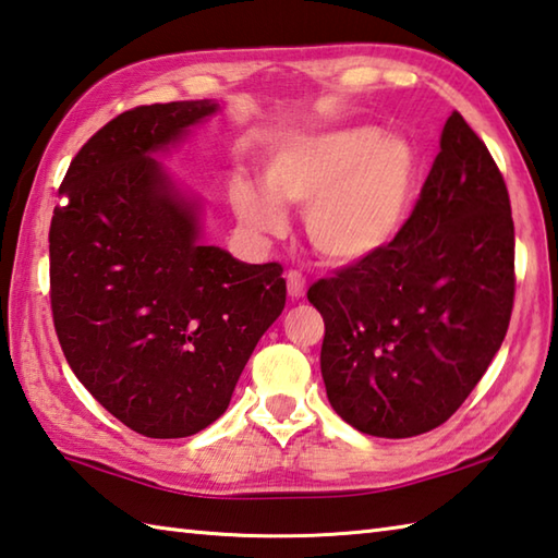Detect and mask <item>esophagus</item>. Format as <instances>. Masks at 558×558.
I'll list each match as a JSON object with an SVG mask.
<instances>
[{
    "label": "esophagus",
    "mask_w": 558,
    "mask_h": 558,
    "mask_svg": "<svg viewBox=\"0 0 558 558\" xmlns=\"http://www.w3.org/2000/svg\"><path fill=\"white\" fill-rule=\"evenodd\" d=\"M287 289H289L291 299H303L306 296V277H303L299 269H289L287 271Z\"/></svg>",
    "instance_id": "1"
}]
</instances>
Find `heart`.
<instances>
[{
	"label": "heart",
	"mask_w": 558,
	"mask_h": 558,
	"mask_svg": "<svg viewBox=\"0 0 558 558\" xmlns=\"http://www.w3.org/2000/svg\"><path fill=\"white\" fill-rule=\"evenodd\" d=\"M265 182L230 184L240 223L252 233H287V208H308L313 247L332 262H356L391 243L413 204L417 155L403 138L369 125L289 138L269 153Z\"/></svg>",
	"instance_id": "obj_1"
}]
</instances>
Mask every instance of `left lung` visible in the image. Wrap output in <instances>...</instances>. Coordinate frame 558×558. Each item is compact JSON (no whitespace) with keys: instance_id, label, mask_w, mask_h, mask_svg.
Here are the masks:
<instances>
[{"instance_id":"8db88e82","label":"left lung","mask_w":558,"mask_h":558,"mask_svg":"<svg viewBox=\"0 0 558 558\" xmlns=\"http://www.w3.org/2000/svg\"><path fill=\"white\" fill-rule=\"evenodd\" d=\"M328 401L364 435L403 439L457 413L506 340L514 301L510 196L486 143L451 111L396 238L318 279Z\"/></svg>"}]
</instances>
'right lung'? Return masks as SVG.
<instances>
[{
    "label": "right lung",
    "mask_w": 558,
    "mask_h": 558,
    "mask_svg": "<svg viewBox=\"0 0 558 558\" xmlns=\"http://www.w3.org/2000/svg\"><path fill=\"white\" fill-rule=\"evenodd\" d=\"M214 101L135 107L72 157L50 220V308L70 369L133 433H202L226 413L252 350L287 303L279 262L198 243L196 208L153 153Z\"/></svg>",
    "instance_id": "1"
}]
</instances>
